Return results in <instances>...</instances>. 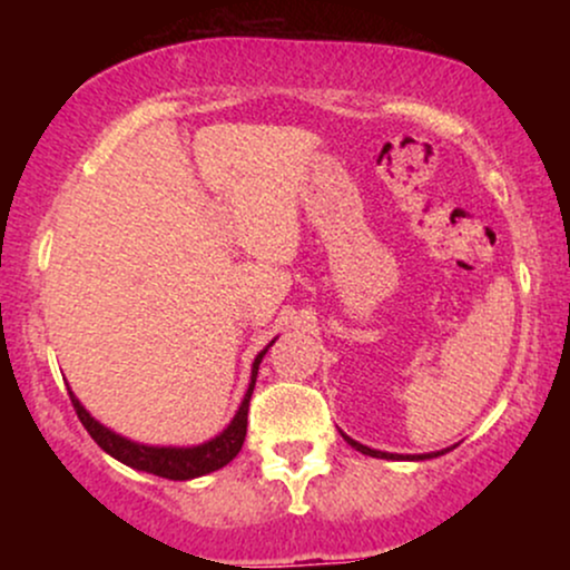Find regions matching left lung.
Wrapping results in <instances>:
<instances>
[{
	"label": "left lung",
	"instance_id": "8db88e82",
	"mask_svg": "<svg viewBox=\"0 0 570 570\" xmlns=\"http://www.w3.org/2000/svg\"><path fill=\"white\" fill-rule=\"evenodd\" d=\"M340 434H343V431H340ZM343 440L348 442L353 450H358V453L372 455V458H385V461H426V458L444 455V453H448V450H450V448H448V450H436V453H423V455H399V453H383V450H372V448H367V444L351 440V436H345V434H343Z\"/></svg>",
	"mask_w": 570,
	"mask_h": 570
}]
</instances>
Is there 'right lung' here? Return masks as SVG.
<instances>
[{
    "label": "right lung",
    "instance_id": "1",
    "mask_svg": "<svg viewBox=\"0 0 570 570\" xmlns=\"http://www.w3.org/2000/svg\"><path fill=\"white\" fill-rule=\"evenodd\" d=\"M271 345H267V348H271ZM267 348L259 351L257 358H254L252 383H248L244 402H240L238 412H235L230 426L222 431V434L214 436V440L195 444V448H155V444H139L134 440H126V436L115 434L112 429L101 426V423H98L96 417L82 407L80 399L71 394V391L69 396H71V404H75V412L77 417H80V423L88 429V434L94 436V442L104 450V453L117 458V461L126 463V466L136 469V472L166 476V480H195V476L212 474L217 472V469L227 466V463L240 453V448H244L248 402H252V391H254V383H257L259 362H263Z\"/></svg>",
    "mask_w": 570,
    "mask_h": 570
}]
</instances>
